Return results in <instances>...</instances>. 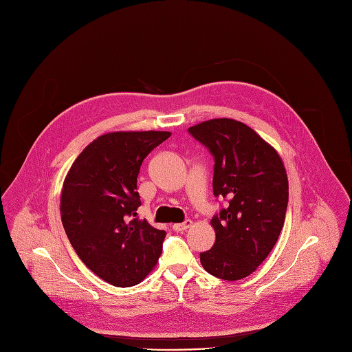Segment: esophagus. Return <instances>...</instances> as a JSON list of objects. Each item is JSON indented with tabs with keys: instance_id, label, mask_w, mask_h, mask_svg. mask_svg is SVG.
Segmentation results:
<instances>
[{
	"instance_id": "34e87169",
	"label": "esophagus",
	"mask_w": 352,
	"mask_h": 352,
	"mask_svg": "<svg viewBox=\"0 0 352 352\" xmlns=\"http://www.w3.org/2000/svg\"><path fill=\"white\" fill-rule=\"evenodd\" d=\"M192 224H193V221L192 220H186V221H183V223H177V224H173V230L175 231H177V232H180V231H186L187 228H190L192 227Z\"/></svg>"
}]
</instances>
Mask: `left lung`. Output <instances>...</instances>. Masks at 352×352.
Returning a JSON list of instances; mask_svg holds the SVG:
<instances>
[{"mask_svg":"<svg viewBox=\"0 0 352 352\" xmlns=\"http://www.w3.org/2000/svg\"><path fill=\"white\" fill-rule=\"evenodd\" d=\"M214 156L212 192L228 207L211 219L215 242L200 254L207 272L224 280L250 276L275 247L285 224L289 182L274 146L231 118L188 128Z\"/></svg>","mask_w":352,"mask_h":352,"instance_id":"1","label":"left lung"}]
</instances>
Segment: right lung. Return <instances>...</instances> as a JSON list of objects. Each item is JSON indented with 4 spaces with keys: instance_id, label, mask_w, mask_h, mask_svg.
I'll return each instance as SVG.
<instances>
[{
    "instance_id": "1",
    "label": "right lung",
    "mask_w": 352,
    "mask_h": 352,
    "mask_svg": "<svg viewBox=\"0 0 352 352\" xmlns=\"http://www.w3.org/2000/svg\"><path fill=\"white\" fill-rule=\"evenodd\" d=\"M166 131L104 133L77 156L63 182L60 214L78 258L117 287L141 283L155 267L166 232L138 220L137 177Z\"/></svg>"
}]
</instances>
